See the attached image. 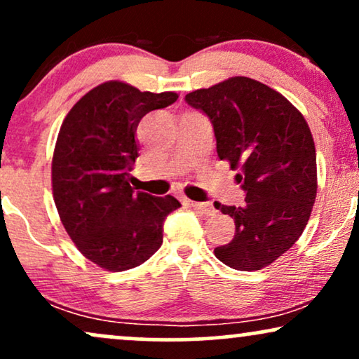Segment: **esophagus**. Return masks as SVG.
Here are the masks:
<instances>
[{
    "instance_id": "1",
    "label": "esophagus",
    "mask_w": 359,
    "mask_h": 359,
    "mask_svg": "<svg viewBox=\"0 0 359 359\" xmlns=\"http://www.w3.org/2000/svg\"><path fill=\"white\" fill-rule=\"evenodd\" d=\"M185 203H187L189 207H192L194 210H197V212H201V213H203V215H213V213H215L217 210H215V207L212 205V203H208V202H194V201H185Z\"/></svg>"
}]
</instances>
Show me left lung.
<instances>
[{"label": "left lung", "mask_w": 359, "mask_h": 359, "mask_svg": "<svg viewBox=\"0 0 359 359\" xmlns=\"http://www.w3.org/2000/svg\"><path fill=\"white\" fill-rule=\"evenodd\" d=\"M185 102L213 126L217 154L240 169L245 203L220 205L235 220V237L213 253L233 270L273 263L305 230L316 198V151L302 112L255 79L230 78L197 89Z\"/></svg>", "instance_id": "8db88e82"}]
</instances>
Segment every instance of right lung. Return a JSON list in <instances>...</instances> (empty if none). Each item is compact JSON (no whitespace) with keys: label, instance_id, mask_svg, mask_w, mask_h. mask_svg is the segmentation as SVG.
<instances>
[{"label":"right lung","instance_id":"obj_1","mask_svg":"<svg viewBox=\"0 0 359 359\" xmlns=\"http://www.w3.org/2000/svg\"><path fill=\"white\" fill-rule=\"evenodd\" d=\"M177 97L107 81L62 121L51 169L54 203L78 250L104 270L124 271L149 260L162 245L165 217L180 207L172 195L135 192L129 182L140 119Z\"/></svg>","mask_w":359,"mask_h":359}]
</instances>
